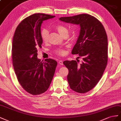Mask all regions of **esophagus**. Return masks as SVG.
Wrapping results in <instances>:
<instances>
[{"instance_id":"34e87169","label":"esophagus","mask_w":121,"mask_h":121,"mask_svg":"<svg viewBox=\"0 0 121 121\" xmlns=\"http://www.w3.org/2000/svg\"><path fill=\"white\" fill-rule=\"evenodd\" d=\"M58 63H59V64H60V65H63V60H60V61H59Z\"/></svg>"}]
</instances>
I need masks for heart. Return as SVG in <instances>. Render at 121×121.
I'll return each mask as SVG.
<instances>
[{"label": "heart", "instance_id": "b5f03b06", "mask_svg": "<svg viewBox=\"0 0 121 121\" xmlns=\"http://www.w3.org/2000/svg\"><path fill=\"white\" fill-rule=\"evenodd\" d=\"M56 29L58 30V32L60 34V35L62 36L64 35H68V30L66 27L62 25H58L56 26ZM49 32L46 29H41L40 31V36L41 39L43 43H47L49 39ZM55 52L57 54L59 55H63L65 54V51L63 49H57L55 51Z\"/></svg>", "mask_w": 121, "mask_h": 121}]
</instances>
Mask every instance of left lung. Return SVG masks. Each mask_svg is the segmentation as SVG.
Wrapping results in <instances>:
<instances>
[{"mask_svg": "<svg viewBox=\"0 0 121 121\" xmlns=\"http://www.w3.org/2000/svg\"><path fill=\"white\" fill-rule=\"evenodd\" d=\"M65 23L80 26L79 36L71 53L82 57V63L65 61L69 70L67 80L74 91L85 93L90 91L100 80L108 63V37L104 27L91 15L81 14L61 17Z\"/></svg>", "mask_w": 121, "mask_h": 121, "instance_id": "left-lung-1", "label": "left lung"}]
</instances>
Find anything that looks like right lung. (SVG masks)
Returning <instances> with one entry per match:
<instances>
[{
    "mask_svg": "<svg viewBox=\"0 0 121 121\" xmlns=\"http://www.w3.org/2000/svg\"><path fill=\"white\" fill-rule=\"evenodd\" d=\"M55 16L34 13L24 19L15 30L12 45L13 64L20 85L26 91L36 95L45 92L52 81L56 61L37 58V50L43 41L40 27L44 20Z\"/></svg>",
    "mask_w": 121,
    "mask_h": 121,
    "instance_id": "obj_1",
    "label": "right lung"
}]
</instances>
